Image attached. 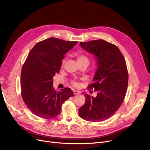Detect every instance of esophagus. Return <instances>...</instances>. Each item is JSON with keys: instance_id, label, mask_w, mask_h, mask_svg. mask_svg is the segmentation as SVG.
Masks as SVG:
<instances>
[{"instance_id": "obj_1", "label": "esophagus", "mask_w": 150, "mask_h": 150, "mask_svg": "<svg viewBox=\"0 0 150 150\" xmlns=\"http://www.w3.org/2000/svg\"><path fill=\"white\" fill-rule=\"evenodd\" d=\"M73 93H74V94L75 95L79 94L81 93V92L79 91H78V90H74V91H73Z\"/></svg>"}]
</instances>
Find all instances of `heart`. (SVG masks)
Listing matches in <instances>:
<instances>
[{
  "mask_svg": "<svg viewBox=\"0 0 150 150\" xmlns=\"http://www.w3.org/2000/svg\"><path fill=\"white\" fill-rule=\"evenodd\" d=\"M77 61L78 62H82V61H88L89 62V59L86 57L84 54H78L77 55ZM72 84L75 86H78L79 84L76 81H72Z\"/></svg>",
  "mask_w": 150,
  "mask_h": 150,
  "instance_id": "obj_1",
  "label": "heart"
}]
</instances>
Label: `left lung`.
Returning <instances> with one entry per match:
<instances>
[{
	"instance_id": "left-lung-1",
	"label": "left lung",
	"mask_w": 150,
	"mask_h": 150,
	"mask_svg": "<svg viewBox=\"0 0 150 150\" xmlns=\"http://www.w3.org/2000/svg\"><path fill=\"white\" fill-rule=\"evenodd\" d=\"M80 46L96 57L98 69L88 86L94 88L97 96L85 94L86 102L79 115L89 121H103L114 115L125 99L128 84L126 61L119 48L104 40L81 42Z\"/></svg>"
}]
</instances>
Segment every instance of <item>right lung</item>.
<instances>
[{
	"mask_svg": "<svg viewBox=\"0 0 150 150\" xmlns=\"http://www.w3.org/2000/svg\"><path fill=\"white\" fill-rule=\"evenodd\" d=\"M77 41L51 38L36 44L22 66L21 94L29 110L38 117L52 119L57 116L61 106L74 96L69 88L59 91L53 88V77L59 73L64 55Z\"/></svg>",
	"mask_w": 150,
	"mask_h": 150,
	"instance_id": "right-lung-1",
	"label": "right lung"
}]
</instances>
